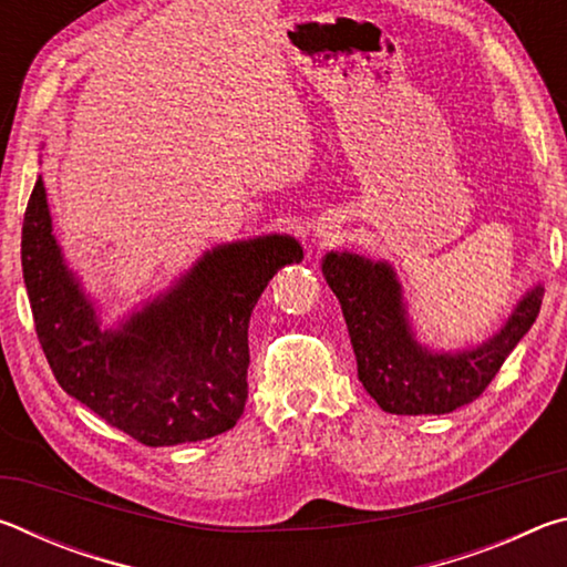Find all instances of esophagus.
I'll return each mask as SVG.
<instances>
[{
	"label": "esophagus",
	"instance_id": "obj_1",
	"mask_svg": "<svg viewBox=\"0 0 567 567\" xmlns=\"http://www.w3.org/2000/svg\"><path fill=\"white\" fill-rule=\"evenodd\" d=\"M334 227H338V225H334V219H330V217H324V219H322V223L318 225V233H320V235H324V233H330V229H334Z\"/></svg>",
	"mask_w": 567,
	"mask_h": 567
}]
</instances>
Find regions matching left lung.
<instances>
[{"label":"left lung","instance_id":"8db88e82","mask_svg":"<svg viewBox=\"0 0 567 567\" xmlns=\"http://www.w3.org/2000/svg\"><path fill=\"white\" fill-rule=\"evenodd\" d=\"M322 275L340 300L362 388L392 415H445L483 395L533 328L543 302V287L535 285L491 340L470 350L433 352L415 340L388 262L328 252Z\"/></svg>","mask_w":567,"mask_h":567}]
</instances>
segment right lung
Returning a JSON list of instances; mask_svg holds the SVG:
<instances>
[{"label":"right lung","instance_id":"obj_1","mask_svg":"<svg viewBox=\"0 0 567 567\" xmlns=\"http://www.w3.org/2000/svg\"><path fill=\"white\" fill-rule=\"evenodd\" d=\"M290 262H302V247L287 235L219 245L117 330H102L52 235L42 177L22 225L24 285L56 382L150 447L235 427L247 402L249 315Z\"/></svg>","mask_w":567,"mask_h":567}]
</instances>
